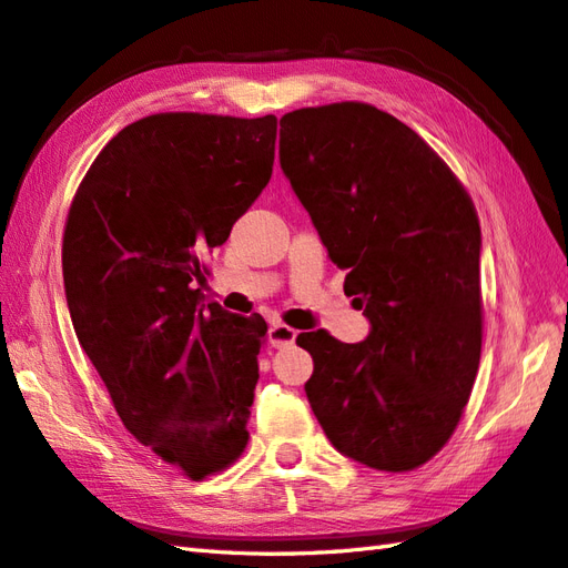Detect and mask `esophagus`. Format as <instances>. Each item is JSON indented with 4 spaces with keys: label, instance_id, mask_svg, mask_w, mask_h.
<instances>
[{
    "label": "esophagus",
    "instance_id": "34e87169",
    "mask_svg": "<svg viewBox=\"0 0 568 568\" xmlns=\"http://www.w3.org/2000/svg\"><path fill=\"white\" fill-rule=\"evenodd\" d=\"M296 341V331L292 326H284V323H274L270 328V343L272 348H288Z\"/></svg>",
    "mask_w": 568,
    "mask_h": 568
}]
</instances>
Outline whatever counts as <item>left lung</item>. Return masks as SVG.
I'll list each match as a JSON object with an SVG mask.
<instances>
[{
	"instance_id": "obj_1",
	"label": "left lung",
	"mask_w": 568,
	"mask_h": 568,
	"mask_svg": "<svg viewBox=\"0 0 568 568\" xmlns=\"http://www.w3.org/2000/svg\"><path fill=\"white\" fill-rule=\"evenodd\" d=\"M280 164L367 338L298 333L304 385L328 442L375 470H412L454 434L480 365V225L424 139L365 102L280 120Z\"/></svg>"
}]
</instances>
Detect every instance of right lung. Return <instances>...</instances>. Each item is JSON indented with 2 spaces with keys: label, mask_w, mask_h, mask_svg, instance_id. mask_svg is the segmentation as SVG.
<instances>
[{
  "label": "right lung",
  "mask_w": 568,
  "mask_h": 568,
  "mask_svg": "<svg viewBox=\"0 0 568 568\" xmlns=\"http://www.w3.org/2000/svg\"><path fill=\"white\" fill-rule=\"evenodd\" d=\"M274 142V114H152L110 139L68 213L63 284L80 348L126 432L193 480L247 446L267 323L201 304L195 286L270 183Z\"/></svg>",
  "instance_id": "right-lung-1"
}]
</instances>
